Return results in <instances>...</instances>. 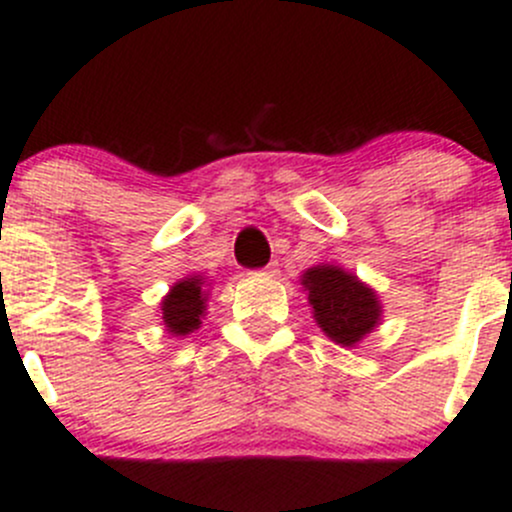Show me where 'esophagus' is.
I'll return each mask as SVG.
<instances>
[{
	"label": "esophagus",
	"mask_w": 512,
	"mask_h": 512,
	"mask_svg": "<svg viewBox=\"0 0 512 512\" xmlns=\"http://www.w3.org/2000/svg\"><path fill=\"white\" fill-rule=\"evenodd\" d=\"M277 272H280V265H277V262H270V265L262 270V275H277Z\"/></svg>",
	"instance_id": "obj_1"
}]
</instances>
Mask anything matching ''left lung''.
Returning a JSON list of instances; mask_svg holds the SVG:
<instances>
[{
	"instance_id": "left-lung-1",
	"label": "left lung",
	"mask_w": 512,
	"mask_h": 512,
	"mask_svg": "<svg viewBox=\"0 0 512 512\" xmlns=\"http://www.w3.org/2000/svg\"><path fill=\"white\" fill-rule=\"evenodd\" d=\"M302 285L310 290L317 325L337 345L352 347L377 325L380 305L375 292L340 267H312L302 275Z\"/></svg>"
}]
</instances>
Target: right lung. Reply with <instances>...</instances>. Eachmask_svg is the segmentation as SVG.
<instances>
[{
	"label": "right lung",
	"mask_w": 512,
	"mask_h": 512,
	"mask_svg": "<svg viewBox=\"0 0 512 512\" xmlns=\"http://www.w3.org/2000/svg\"><path fill=\"white\" fill-rule=\"evenodd\" d=\"M205 310V295H202L200 277H187L177 282L170 295L162 300V320L167 330L175 335H187L200 325V315Z\"/></svg>",
	"instance_id": "1"
}]
</instances>
